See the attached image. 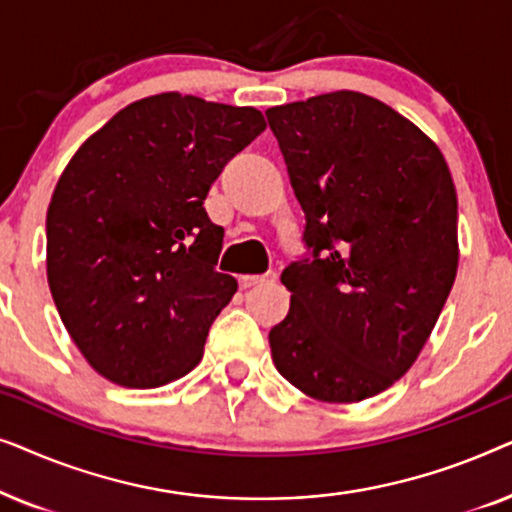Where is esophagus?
<instances>
[{
	"mask_svg": "<svg viewBox=\"0 0 512 512\" xmlns=\"http://www.w3.org/2000/svg\"><path fill=\"white\" fill-rule=\"evenodd\" d=\"M277 275L272 270L265 272V275H242L240 277V286L242 289H251V286H261V284H270L275 282Z\"/></svg>",
	"mask_w": 512,
	"mask_h": 512,
	"instance_id": "esophagus-1",
	"label": "esophagus"
}]
</instances>
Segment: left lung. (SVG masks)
<instances>
[{
  "instance_id": "left-lung-1",
  "label": "left lung",
  "mask_w": 512,
  "mask_h": 512,
  "mask_svg": "<svg viewBox=\"0 0 512 512\" xmlns=\"http://www.w3.org/2000/svg\"><path fill=\"white\" fill-rule=\"evenodd\" d=\"M305 212V258L272 361L303 394L356 403L422 352L457 277V191L443 153L387 104L338 90L265 111Z\"/></svg>"
}]
</instances>
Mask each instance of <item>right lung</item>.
<instances>
[{
  "label": "right lung",
  "instance_id": "add662e5",
  "mask_svg": "<svg viewBox=\"0 0 512 512\" xmlns=\"http://www.w3.org/2000/svg\"><path fill=\"white\" fill-rule=\"evenodd\" d=\"M265 130L254 107L163 93L86 139L46 214V272L62 324L109 382L151 389L198 366L237 282L216 270L223 228L202 207Z\"/></svg>",
  "mask_w": 512,
  "mask_h": 512
}]
</instances>
